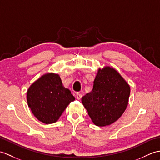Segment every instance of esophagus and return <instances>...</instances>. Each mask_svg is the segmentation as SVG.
I'll return each mask as SVG.
<instances>
[{
  "label": "esophagus",
  "mask_w": 160,
  "mask_h": 160,
  "mask_svg": "<svg viewBox=\"0 0 160 160\" xmlns=\"http://www.w3.org/2000/svg\"><path fill=\"white\" fill-rule=\"evenodd\" d=\"M81 98H82V95L81 94H80V93H77L76 94V98L78 99V100H80V99H81Z\"/></svg>",
  "instance_id": "1"
}]
</instances>
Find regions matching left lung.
Listing matches in <instances>:
<instances>
[{
	"label": "left lung",
	"mask_w": 160,
	"mask_h": 160,
	"mask_svg": "<svg viewBox=\"0 0 160 160\" xmlns=\"http://www.w3.org/2000/svg\"><path fill=\"white\" fill-rule=\"evenodd\" d=\"M130 87L117 70L110 67L99 69L92 90L82 98L89 117L99 127L117 121L128 104Z\"/></svg>",
	"instance_id": "8db88e82"
}]
</instances>
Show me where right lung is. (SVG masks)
I'll return each mask as SVG.
<instances>
[{"label": "right lung", "instance_id": "1", "mask_svg": "<svg viewBox=\"0 0 160 160\" xmlns=\"http://www.w3.org/2000/svg\"><path fill=\"white\" fill-rule=\"evenodd\" d=\"M27 103L32 114L46 124L54 123L70 102L75 100L63 87L58 74L48 73L31 84L27 91Z\"/></svg>", "mask_w": 160, "mask_h": 160}]
</instances>
